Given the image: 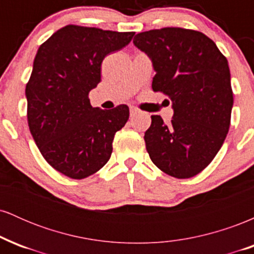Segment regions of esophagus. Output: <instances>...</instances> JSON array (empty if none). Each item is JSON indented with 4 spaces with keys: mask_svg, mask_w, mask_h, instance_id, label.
Segmentation results:
<instances>
[{
    "mask_svg": "<svg viewBox=\"0 0 254 254\" xmlns=\"http://www.w3.org/2000/svg\"><path fill=\"white\" fill-rule=\"evenodd\" d=\"M138 113V110L136 109V107H130V116L131 117H133V116L137 115Z\"/></svg>",
    "mask_w": 254,
    "mask_h": 254,
    "instance_id": "34e87169",
    "label": "esophagus"
}]
</instances>
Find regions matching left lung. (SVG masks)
<instances>
[{"mask_svg": "<svg viewBox=\"0 0 254 254\" xmlns=\"http://www.w3.org/2000/svg\"><path fill=\"white\" fill-rule=\"evenodd\" d=\"M133 44L151 58L153 90L174 110L167 125L151 116L144 133L151 161L178 179L197 176L216 156L230 127L234 99L227 58L210 38L188 28L142 32Z\"/></svg>", "mask_w": 254, "mask_h": 254, "instance_id": "obj_1", "label": "left lung"}]
</instances>
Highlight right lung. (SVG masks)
Listing matches in <instances>:
<instances>
[{
  "instance_id": "right-lung-1",
  "label": "right lung",
  "mask_w": 254,
  "mask_h": 254,
  "mask_svg": "<svg viewBox=\"0 0 254 254\" xmlns=\"http://www.w3.org/2000/svg\"><path fill=\"white\" fill-rule=\"evenodd\" d=\"M133 36L66 25L38 49L25 90L28 127L46 162L65 177L84 179L109 161L129 107L98 109L88 95L101 81L104 58Z\"/></svg>"
}]
</instances>
